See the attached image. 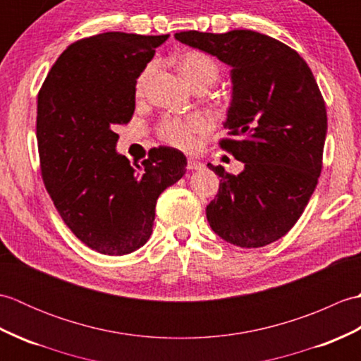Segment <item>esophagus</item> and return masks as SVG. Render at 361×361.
Masks as SVG:
<instances>
[{
	"mask_svg": "<svg viewBox=\"0 0 361 361\" xmlns=\"http://www.w3.org/2000/svg\"><path fill=\"white\" fill-rule=\"evenodd\" d=\"M203 164L200 161H197L195 158H188V169L189 171H198V169H202Z\"/></svg>",
	"mask_w": 361,
	"mask_h": 361,
	"instance_id": "1",
	"label": "esophagus"
}]
</instances>
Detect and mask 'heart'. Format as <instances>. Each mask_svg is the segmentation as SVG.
Wrapping results in <instances>:
<instances>
[{
    "mask_svg": "<svg viewBox=\"0 0 361 361\" xmlns=\"http://www.w3.org/2000/svg\"><path fill=\"white\" fill-rule=\"evenodd\" d=\"M178 70L183 78L192 88H211L219 79V65L211 56L200 51L185 52L178 59ZM155 71V63L147 65L136 79V94H142L152 73ZM209 122L200 114H194L185 119L172 118L161 124L159 135L163 141L178 149H190L195 144V135L208 128Z\"/></svg>",
    "mask_w": 361,
    "mask_h": 361,
    "instance_id": "heart-1",
    "label": "heart"
}]
</instances>
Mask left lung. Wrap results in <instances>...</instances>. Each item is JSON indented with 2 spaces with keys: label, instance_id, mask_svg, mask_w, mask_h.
<instances>
[{
  "label": "left lung",
  "instance_id": "8db88e82",
  "mask_svg": "<svg viewBox=\"0 0 361 361\" xmlns=\"http://www.w3.org/2000/svg\"><path fill=\"white\" fill-rule=\"evenodd\" d=\"M175 38L231 66L224 124L231 137L220 147L243 171L208 164L221 178L206 206L209 226L235 247H265L293 228L318 185L327 113L317 80L295 49L255 30H188Z\"/></svg>",
  "mask_w": 361,
  "mask_h": 361
}]
</instances>
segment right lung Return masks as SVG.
<instances>
[{
    "label": "right lung",
    "mask_w": 361,
    "mask_h": 361,
    "mask_svg": "<svg viewBox=\"0 0 361 361\" xmlns=\"http://www.w3.org/2000/svg\"><path fill=\"white\" fill-rule=\"evenodd\" d=\"M166 35L104 32L62 52L37 101L44 186L79 240L122 256L149 240L164 189L186 172V157L155 147L142 164L116 152V127L135 111L136 79Z\"/></svg>",
    "instance_id": "obj_1"
}]
</instances>
